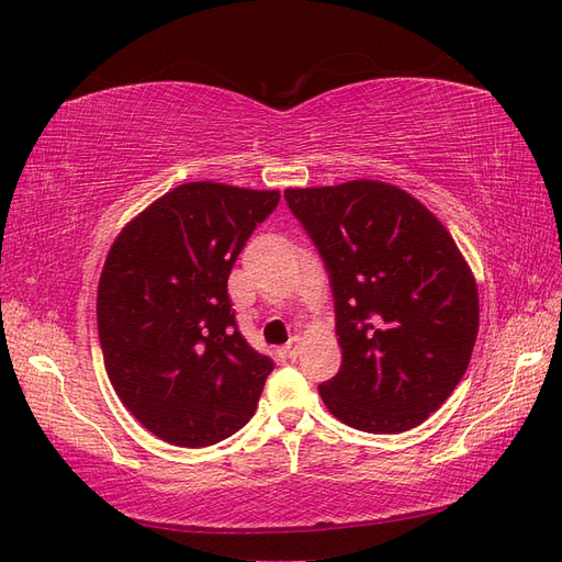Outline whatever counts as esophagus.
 <instances>
[{"instance_id":"1","label":"esophagus","mask_w":562,"mask_h":562,"mask_svg":"<svg viewBox=\"0 0 562 562\" xmlns=\"http://www.w3.org/2000/svg\"><path fill=\"white\" fill-rule=\"evenodd\" d=\"M300 347H302V339H300L297 335L291 337V342H288V345L283 347L285 359H297V356H300Z\"/></svg>"}]
</instances>
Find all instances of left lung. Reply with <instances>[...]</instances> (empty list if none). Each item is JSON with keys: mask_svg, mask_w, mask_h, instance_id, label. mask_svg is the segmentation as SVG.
<instances>
[{"mask_svg": "<svg viewBox=\"0 0 562 562\" xmlns=\"http://www.w3.org/2000/svg\"><path fill=\"white\" fill-rule=\"evenodd\" d=\"M326 265L342 366L318 394L368 434L427 419L464 378L479 335V288L438 217L394 184L351 180L285 190Z\"/></svg>", "mask_w": 562, "mask_h": 562, "instance_id": "8db88e82", "label": "left lung"}]
</instances>
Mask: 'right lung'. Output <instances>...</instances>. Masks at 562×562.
<instances>
[{
  "mask_svg": "<svg viewBox=\"0 0 562 562\" xmlns=\"http://www.w3.org/2000/svg\"><path fill=\"white\" fill-rule=\"evenodd\" d=\"M281 194L184 182L116 236L98 283V337L116 396L145 429L206 448L255 415L274 361L236 326L229 271Z\"/></svg>",
  "mask_w": 562,
  "mask_h": 562,
  "instance_id": "right-lung-1",
  "label": "right lung"
}]
</instances>
